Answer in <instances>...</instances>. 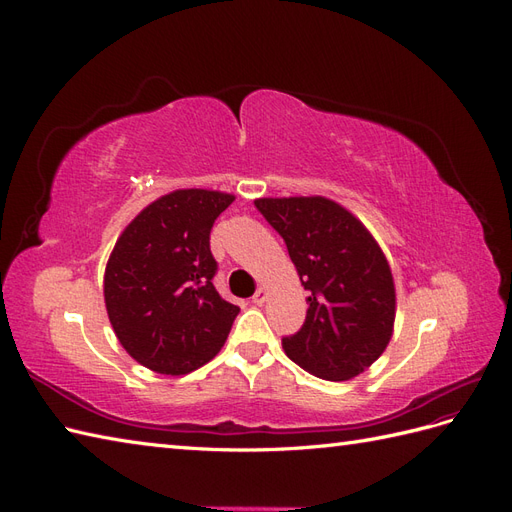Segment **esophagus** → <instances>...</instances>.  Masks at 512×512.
<instances>
[{
  "label": "esophagus",
  "instance_id": "obj_1",
  "mask_svg": "<svg viewBox=\"0 0 512 512\" xmlns=\"http://www.w3.org/2000/svg\"><path fill=\"white\" fill-rule=\"evenodd\" d=\"M267 297H269V292H267V288H258V290L254 292V297H252V303H254V305H265Z\"/></svg>",
  "mask_w": 512,
  "mask_h": 512
}]
</instances>
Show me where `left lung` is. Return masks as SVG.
<instances>
[{
    "mask_svg": "<svg viewBox=\"0 0 512 512\" xmlns=\"http://www.w3.org/2000/svg\"><path fill=\"white\" fill-rule=\"evenodd\" d=\"M286 241L307 297L301 331L284 337L290 359L309 374L344 382L363 374L395 329V282L382 247L344 205L324 196L256 198Z\"/></svg>",
    "mask_w": 512,
    "mask_h": 512,
    "instance_id": "8db88e82",
    "label": "left lung"
}]
</instances>
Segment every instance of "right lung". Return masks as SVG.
I'll use <instances>...</instances> for the list:
<instances>
[{
  "label": "right lung",
  "instance_id": "add662e5",
  "mask_svg": "<svg viewBox=\"0 0 512 512\" xmlns=\"http://www.w3.org/2000/svg\"><path fill=\"white\" fill-rule=\"evenodd\" d=\"M235 200L220 190H173L123 228L104 269L111 327L136 363L183 376L218 354L239 307L213 286L209 232Z\"/></svg>",
  "mask_w": 512,
  "mask_h": 512
}]
</instances>
